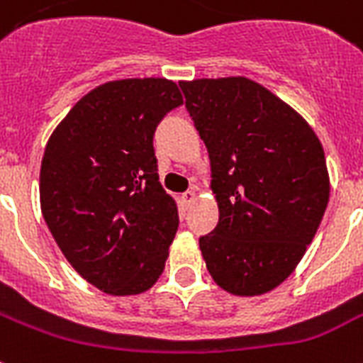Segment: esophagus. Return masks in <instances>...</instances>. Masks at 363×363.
I'll use <instances>...</instances> for the list:
<instances>
[{"mask_svg": "<svg viewBox=\"0 0 363 363\" xmlns=\"http://www.w3.org/2000/svg\"><path fill=\"white\" fill-rule=\"evenodd\" d=\"M196 197H197L196 190H188V191H184V194H182V201L186 203V205H190V203L196 201Z\"/></svg>", "mask_w": 363, "mask_h": 363, "instance_id": "1", "label": "esophagus"}]
</instances>
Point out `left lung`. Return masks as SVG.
Listing matches in <instances>:
<instances>
[{
	"mask_svg": "<svg viewBox=\"0 0 363 363\" xmlns=\"http://www.w3.org/2000/svg\"><path fill=\"white\" fill-rule=\"evenodd\" d=\"M211 158L220 220L199 238L212 279L238 296L278 287L328 205L325 151L284 100L246 78L181 82Z\"/></svg>",
	"mask_w": 363,
	"mask_h": 363,
	"instance_id": "obj_1",
	"label": "left lung"
}]
</instances>
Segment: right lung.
<instances>
[{"label": "right lung", "mask_w": 363, "mask_h": 363, "mask_svg": "<svg viewBox=\"0 0 363 363\" xmlns=\"http://www.w3.org/2000/svg\"><path fill=\"white\" fill-rule=\"evenodd\" d=\"M182 104L164 78L93 89L55 128L40 166V208L72 268L108 294L160 278L179 212L158 179L156 126Z\"/></svg>", "instance_id": "obj_1"}]
</instances>
